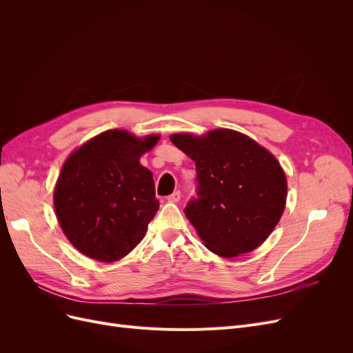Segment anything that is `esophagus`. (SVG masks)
<instances>
[{
    "label": "esophagus",
    "mask_w": 353,
    "mask_h": 353,
    "mask_svg": "<svg viewBox=\"0 0 353 353\" xmlns=\"http://www.w3.org/2000/svg\"><path fill=\"white\" fill-rule=\"evenodd\" d=\"M179 199H181V191H175V193L168 196V201H170V203H176V201H179Z\"/></svg>",
    "instance_id": "1"
}]
</instances>
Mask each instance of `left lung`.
Returning <instances> with one entry per match:
<instances>
[{"label":"left lung","instance_id":"8db88e82","mask_svg":"<svg viewBox=\"0 0 353 353\" xmlns=\"http://www.w3.org/2000/svg\"><path fill=\"white\" fill-rule=\"evenodd\" d=\"M170 141L196 162L197 197L184 212L210 252L234 258L268 239L287 197L285 175L268 150L231 130Z\"/></svg>","mask_w":353,"mask_h":353}]
</instances>
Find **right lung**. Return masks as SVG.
I'll list each match as a JSON object with an SVG mask.
<instances>
[{
  "label": "right lung",
  "instance_id": "right-lung-1",
  "mask_svg": "<svg viewBox=\"0 0 353 353\" xmlns=\"http://www.w3.org/2000/svg\"><path fill=\"white\" fill-rule=\"evenodd\" d=\"M157 140V135L137 138L126 131H105L63 165L54 209L63 232L81 253L114 262L143 240L159 200L153 175L140 157Z\"/></svg>",
  "mask_w": 353,
  "mask_h": 353
}]
</instances>
